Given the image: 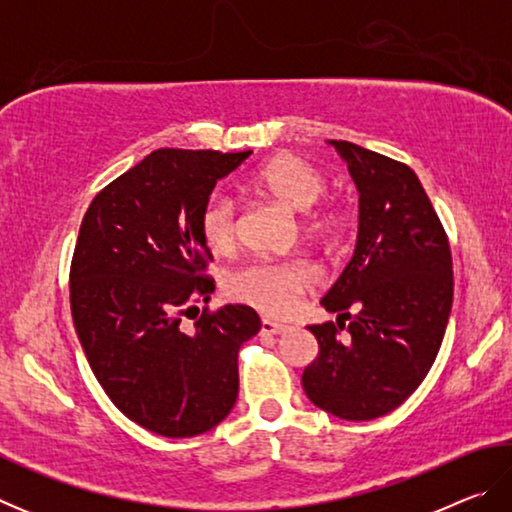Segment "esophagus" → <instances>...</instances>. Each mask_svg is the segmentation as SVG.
<instances>
[{
  "instance_id": "1",
  "label": "esophagus",
  "mask_w": 512,
  "mask_h": 512,
  "mask_svg": "<svg viewBox=\"0 0 512 512\" xmlns=\"http://www.w3.org/2000/svg\"><path fill=\"white\" fill-rule=\"evenodd\" d=\"M287 325H280V323H273V320H262V334H266V336H280V334H284L287 332Z\"/></svg>"
}]
</instances>
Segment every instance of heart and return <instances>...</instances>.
<instances>
[{
    "instance_id": "1",
    "label": "heart",
    "mask_w": 512,
    "mask_h": 512,
    "mask_svg": "<svg viewBox=\"0 0 512 512\" xmlns=\"http://www.w3.org/2000/svg\"><path fill=\"white\" fill-rule=\"evenodd\" d=\"M255 185L289 210L305 214L325 194V178L316 167L298 155L284 153L268 160L257 171ZM318 228L329 225L320 219ZM201 230L207 246L228 250L237 239V205L230 196L212 194L201 212ZM311 287L305 266L280 262H253L228 277V293L268 316H284L298 305V298Z\"/></svg>"
}]
</instances>
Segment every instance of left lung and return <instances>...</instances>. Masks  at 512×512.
Returning <instances> with one entry per match:
<instances>
[{"label": "left lung", "instance_id": "8db88e82", "mask_svg": "<svg viewBox=\"0 0 512 512\" xmlns=\"http://www.w3.org/2000/svg\"><path fill=\"white\" fill-rule=\"evenodd\" d=\"M327 144L357 185L359 232L320 300L346 334L334 323L309 325L320 350L302 388L336 418L375 420L397 409L436 361L452 311V253L413 169L352 142Z\"/></svg>", "mask_w": 512, "mask_h": 512}]
</instances>
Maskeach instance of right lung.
Listing matches in <instances>:
<instances>
[{"label": "right lung", "instance_id": "obj_1", "mask_svg": "<svg viewBox=\"0 0 512 512\" xmlns=\"http://www.w3.org/2000/svg\"><path fill=\"white\" fill-rule=\"evenodd\" d=\"M250 153L153 151L94 196L76 239L69 300L85 357L112 404L164 438L198 436L232 411L239 348L262 327L246 305L180 327L184 307L214 291L201 275L203 207Z\"/></svg>", "mask_w": 512, "mask_h": 512}]
</instances>
